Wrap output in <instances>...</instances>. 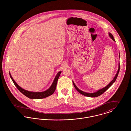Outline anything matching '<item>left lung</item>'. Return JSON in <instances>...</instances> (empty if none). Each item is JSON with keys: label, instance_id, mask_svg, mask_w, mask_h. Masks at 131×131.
<instances>
[{"label": "left lung", "instance_id": "left-lung-1", "mask_svg": "<svg viewBox=\"0 0 131 131\" xmlns=\"http://www.w3.org/2000/svg\"><path fill=\"white\" fill-rule=\"evenodd\" d=\"M109 36L110 37V38L114 41H115V40L113 36V35L111 33H109ZM119 57H120V56H119ZM119 69H120V65L119 64L118 65V70H117V72L116 73V75L115 76V77H114V78L113 79V80L105 87L102 88L100 90H99L98 91H97L96 92H93V93H87V92H84L81 90H80L78 87H77L76 86V85L75 84V83H74V82L73 81V84L74 85V86L75 88V89L81 94H82V95H84V96H88V97H97L100 95H101V94H102L103 92H104L106 90H107L110 87H111L112 84L115 82V81L116 80V78L117 77V75L118 74V72H119Z\"/></svg>", "mask_w": 131, "mask_h": 131}]
</instances>
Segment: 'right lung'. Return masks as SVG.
Segmentation results:
<instances>
[{
    "label": "right lung",
    "mask_w": 131,
    "mask_h": 131,
    "mask_svg": "<svg viewBox=\"0 0 131 131\" xmlns=\"http://www.w3.org/2000/svg\"><path fill=\"white\" fill-rule=\"evenodd\" d=\"M61 73V71L59 72L56 75L51 86L50 87L47 89V90L43 91V92H31V91H29L28 90H26L25 89H24L21 87H20L14 80L12 76H11L10 73H9V75L10 77L13 81L14 83L15 84V86L16 87V88L19 90L20 92H21L23 94H24L25 96L28 97L29 99H42L46 98L51 95H52L54 91H55V89L56 88V86H57V81L58 80L59 77L60 75V74Z\"/></svg>",
    "instance_id": "1"
}]
</instances>
